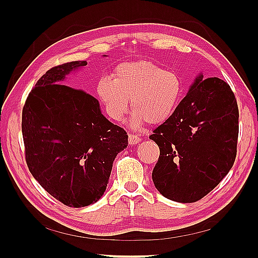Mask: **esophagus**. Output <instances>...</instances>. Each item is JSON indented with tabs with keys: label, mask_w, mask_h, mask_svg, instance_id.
<instances>
[{
	"label": "esophagus",
	"mask_w": 258,
	"mask_h": 258,
	"mask_svg": "<svg viewBox=\"0 0 258 258\" xmlns=\"http://www.w3.org/2000/svg\"><path fill=\"white\" fill-rule=\"evenodd\" d=\"M128 142L130 145H137L140 141H141V137H139L137 135H134V134H129L128 136Z\"/></svg>",
	"instance_id": "esophagus-1"
}]
</instances>
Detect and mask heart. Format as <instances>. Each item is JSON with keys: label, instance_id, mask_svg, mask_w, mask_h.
Instances as JSON below:
<instances>
[{"label": "heart", "instance_id": "1", "mask_svg": "<svg viewBox=\"0 0 258 258\" xmlns=\"http://www.w3.org/2000/svg\"><path fill=\"white\" fill-rule=\"evenodd\" d=\"M182 91L183 83L176 73L145 60L117 66L113 79L104 76L97 85L99 98L115 120L122 119L131 98L135 112L130 123L134 126L144 120L152 124L167 120L175 111Z\"/></svg>", "mask_w": 258, "mask_h": 258}]
</instances>
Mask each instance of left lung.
<instances>
[{
	"instance_id": "left-lung-1",
	"label": "left lung",
	"mask_w": 258,
	"mask_h": 258,
	"mask_svg": "<svg viewBox=\"0 0 258 258\" xmlns=\"http://www.w3.org/2000/svg\"><path fill=\"white\" fill-rule=\"evenodd\" d=\"M238 104L229 85L201 73L150 139L159 146L152 177L170 200L190 204L220 184L237 155Z\"/></svg>"
}]
</instances>
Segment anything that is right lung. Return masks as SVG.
<instances>
[{
	"label": "right lung",
	"mask_w": 258,
	"mask_h": 258,
	"mask_svg": "<svg viewBox=\"0 0 258 258\" xmlns=\"http://www.w3.org/2000/svg\"><path fill=\"white\" fill-rule=\"evenodd\" d=\"M85 66L87 61H72L48 70L22 110L31 174L53 198L73 208L87 207L102 197L114 159L128 145L127 132L105 118L96 98L60 85Z\"/></svg>",
	"instance_id": "obj_1"
}]
</instances>
